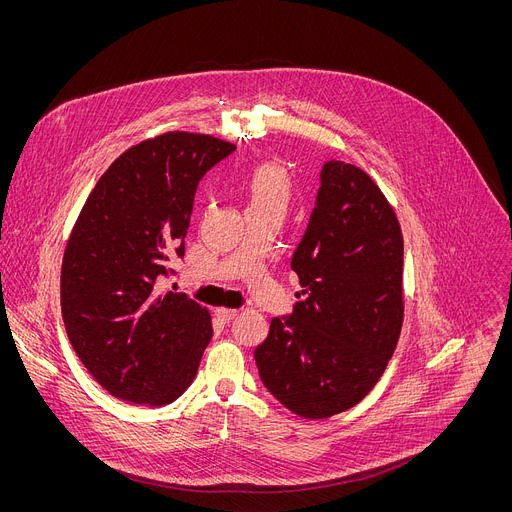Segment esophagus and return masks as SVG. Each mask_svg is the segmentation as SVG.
Segmentation results:
<instances>
[{
	"mask_svg": "<svg viewBox=\"0 0 512 512\" xmlns=\"http://www.w3.org/2000/svg\"><path fill=\"white\" fill-rule=\"evenodd\" d=\"M237 314H239V310H233V308H218L216 310V316L221 318L223 322H231Z\"/></svg>",
	"mask_w": 512,
	"mask_h": 512,
	"instance_id": "1",
	"label": "esophagus"
}]
</instances>
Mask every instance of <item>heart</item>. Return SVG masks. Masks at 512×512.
Returning <instances> with one entry per match:
<instances>
[{
	"instance_id": "obj_1",
	"label": "heart",
	"mask_w": 512,
	"mask_h": 512,
	"mask_svg": "<svg viewBox=\"0 0 512 512\" xmlns=\"http://www.w3.org/2000/svg\"><path fill=\"white\" fill-rule=\"evenodd\" d=\"M249 206H285L287 176L279 166L261 164L247 178Z\"/></svg>"
}]
</instances>
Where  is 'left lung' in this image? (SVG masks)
Returning <instances> with one entry per match:
<instances>
[{
  "mask_svg": "<svg viewBox=\"0 0 512 512\" xmlns=\"http://www.w3.org/2000/svg\"><path fill=\"white\" fill-rule=\"evenodd\" d=\"M291 269L304 300L271 320L255 362L281 405L324 419L371 393L403 326V235L367 172L338 160L322 166Z\"/></svg>",
  "mask_w": 512,
  "mask_h": 512,
  "instance_id": "left-lung-1",
  "label": "left lung"
}]
</instances>
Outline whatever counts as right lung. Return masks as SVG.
Instances as JSON below:
<instances>
[{
    "label": "right lung",
    "mask_w": 512,
    "mask_h": 512,
    "mask_svg": "<svg viewBox=\"0 0 512 512\" xmlns=\"http://www.w3.org/2000/svg\"><path fill=\"white\" fill-rule=\"evenodd\" d=\"M235 145L168 131L123 152L99 178L68 237L60 306L68 340L113 397L168 405L194 381L212 338L206 308L160 291L184 257L200 178Z\"/></svg>",
    "instance_id": "obj_1"
}]
</instances>
